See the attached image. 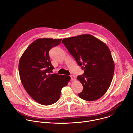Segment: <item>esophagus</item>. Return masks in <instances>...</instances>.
<instances>
[{
    "mask_svg": "<svg viewBox=\"0 0 133 133\" xmlns=\"http://www.w3.org/2000/svg\"><path fill=\"white\" fill-rule=\"evenodd\" d=\"M70 78H71V81H74L76 80V78H75V76H74V75H70Z\"/></svg>",
    "mask_w": 133,
    "mask_h": 133,
    "instance_id": "34e87169",
    "label": "esophagus"
}]
</instances>
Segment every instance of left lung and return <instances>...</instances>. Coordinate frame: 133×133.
Instances as JSON below:
<instances>
[{"mask_svg": "<svg viewBox=\"0 0 133 133\" xmlns=\"http://www.w3.org/2000/svg\"><path fill=\"white\" fill-rule=\"evenodd\" d=\"M62 43L84 70L77 77L84 87L79 97L87 101L102 97L110 86L115 69L108 46L89 34L66 38Z\"/></svg>", "mask_w": 133, "mask_h": 133, "instance_id": "8db88e82", "label": "left lung"}]
</instances>
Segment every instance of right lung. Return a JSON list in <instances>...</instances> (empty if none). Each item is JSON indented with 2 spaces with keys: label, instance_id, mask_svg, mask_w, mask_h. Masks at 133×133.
<instances>
[{
  "label": "right lung",
  "instance_id": "add662e5",
  "mask_svg": "<svg viewBox=\"0 0 133 133\" xmlns=\"http://www.w3.org/2000/svg\"><path fill=\"white\" fill-rule=\"evenodd\" d=\"M62 39H36L27 47L19 62V73L24 88L32 99L43 105L57 102L62 89L70 79L69 76L50 74L54 67L49 51L59 45Z\"/></svg>",
  "mask_w": 133,
  "mask_h": 133
}]
</instances>
